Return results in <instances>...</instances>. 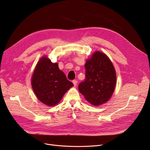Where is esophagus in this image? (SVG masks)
I'll use <instances>...</instances> for the list:
<instances>
[{
	"instance_id": "34e87169",
	"label": "esophagus",
	"mask_w": 150,
	"mask_h": 150,
	"mask_svg": "<svg viewBox=\"0 0 150 150\" xmlns=\"http://www.w3.org/2000/svg\"><path fill=\"white\" fill-rule=\"evenodd\" d=\"M72 83H73V84H74V85L76 86V85H77V83H78V81H77V80H73V81H72Z\"/></svg>"
}]
</instances>
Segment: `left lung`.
<instances>
[{"label": "left lung", "mask_w": 150, "mask_h": 150, "mask_svg": "<svg viewBox=\"0 0 150 150\" xmlns=\"http://www.w3.org/2000/svg\"><path fill=\"white\" fill-rule=\"evenodd\" d=\"M84 67L86 79L79 84V92L93 106L108 101L116 83V71L110 59L105 54L96 51Z\"/></svg>", "instance_id": "8db88e82"}]
</instances>
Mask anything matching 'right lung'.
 I'll list each match as a JSON object with an SVG mask.
<instances>
[{
  "mask_svg": "<svg viewBox=\"0 0 150 150\" xmlns=\"http://www.w3.org/2000/svg\"><path fill=\"white\" fill-rule=\"evenodd\" d=\"M33 91L39 99L48 106L59 103L64 94L73 83L67 80L64 72L46 56H43L38 62L31 78Z\"/></svg>",
  "mask_w": 150,
  "mask_h": 150,
  "instance_id": "right-lung-1",
  "label": "right lung"
}]
</instances>
